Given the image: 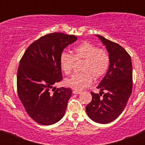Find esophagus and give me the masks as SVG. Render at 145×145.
Masks as SVG:
<instances>
[{
	"label": "esophagus",
	"instance_id": "34e87169",
	"mask_svg": "<svg viewBox=\"0 0 145 145\" xmlns=\"http://www.w3.org/2000/svg\"><path fill=\"white\" fill-rule=\"evenodd\" d=\"M72 92H73V93H75V94H79V93H81V91H78V90H73L72 91Z\"/></svg>",
	"mask_w": 145,
	"mask_h": 145
}]
</instances>
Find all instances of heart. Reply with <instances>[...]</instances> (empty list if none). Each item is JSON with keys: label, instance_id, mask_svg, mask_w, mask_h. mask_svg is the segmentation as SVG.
<instances>
[{"label": "heart", "instance_id": "1", "mask_svg": "<svg viewBox=\"0 0 145 145\" xmlns=\"http://www.w3.org/2000/svg\"><path fill=\"white\" fill-rule=\"evenodd\" d=\"M81 59H84L80 66L81 72L73 74L65 80L67 86L76 90H82L90 86L93 77L95 79L101 78L107 73L110 65V57L106 50L84 42L72 48V55L66 52H61L59 60L60 68L65 75H70L74 61Z\"/></svg>", "mask_w": 145, "mask_h": 145}]
</instances>
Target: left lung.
<instances>
[{"label":"left lung","instance_id":"left-lung-1","mask_svg":"<svg viewBox=\"0 0 145 145\" xmlns=\"http://www.w3.org/2000/svg\"><path fill=\"white\" fill-rule=\"evenodd\" d=\"M105 45L110 57L108 71L97 88L91 92L92 100L86 107L87 115L99 123H108L122 113L132 91V63L130 55L121 46L97 35ZM103 90L106 93H103ZM103 93L104 95L102 93Z\"/></svg>","mask_w":145,"mask_h":145}]
</instances>
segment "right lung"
<instances>
[{
  "mask_svg": "<svg viewBox=\"0 0 145 145\" xmlns=\"http://www.w3.org/2000/svg\"><path fill=\"white\" fill-rule=\"evenodd\" d=\"M76 40L73 35L49 33L29 45L20 59L18 96L29 117L38 123L52 125L65 115L72 89L54 86L62 80L60 54Z\"/></svg>",
  "mask_w": 145,
  "mask_h": 145,
  "instance_id": "right-lung-1",
  "label": "right lung"
}]
</instances>
